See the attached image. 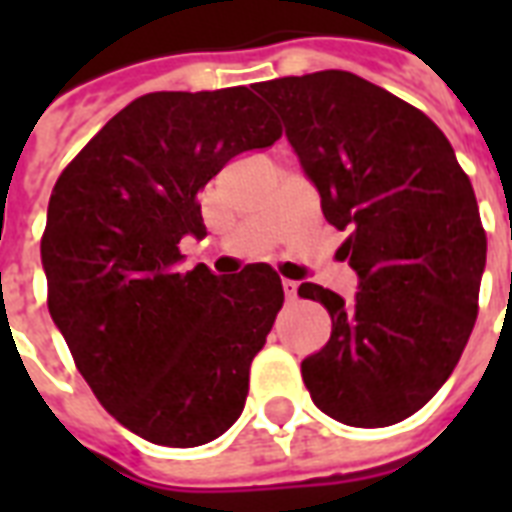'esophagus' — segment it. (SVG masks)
I'll use <instances>...</instances> for the list:
<instances>
[{
    "label": "esophagus",
    "instance_id": "34e87169",
    "mask_svg": "<svg viewBox=\"0 0 512 512\" xmlns=\"http://www.w3.org/2000/svg\"><path fill=\"white\" fill-rule=\"evenodd\" d=\"M281 287H284V295H287V300H295V297H297V281L284 279V281H281Z\"/></svg>",
    "mask_w": 512,
    "mask_h": 512
}]
</instances>
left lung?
<instances>
[{
  "label": "left lung",
  "instance_id": "obj_1",
  "mask_svg": "<svg viewBox=\"0 0 512 512\" xmlns=\"http://www.w3.org/2000/svg\"><path fill=\"white\" fill-rule=\"evenodd\" d=\"M287 127L321 212L348 231L358 273L345 303L319 284L297 295L332 316V337L303 361L305 388L332 420L385 428L449 380L478 316L486 231L454 148L420 108L350 71L255 87Z\"/></svg>",
  "mask_w": 512,
  "mask_h": 512
}]
</instances>
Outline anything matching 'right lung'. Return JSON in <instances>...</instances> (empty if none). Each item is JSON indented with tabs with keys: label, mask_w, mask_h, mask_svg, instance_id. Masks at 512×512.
<instances>
[{
	"label": "right lung",
	"mask_w": 512,
	"mask_h": 512,
	"mask_svg": "<svg viewBox=\"0 0 512 512\" xmlns=\"http://www.w3.org/2000/svg\"><path fill=\"white\" fill-rule=\"evenodd\" d=\"M281 124L247 87L151 92L60 172L47 207V308L111 417L151 444L201 446L239 420L249 366L284 303L273 271L180 273L207 236L199 191Z\"/></svg>",
	"instance_id": "1"
}]
</instances>
